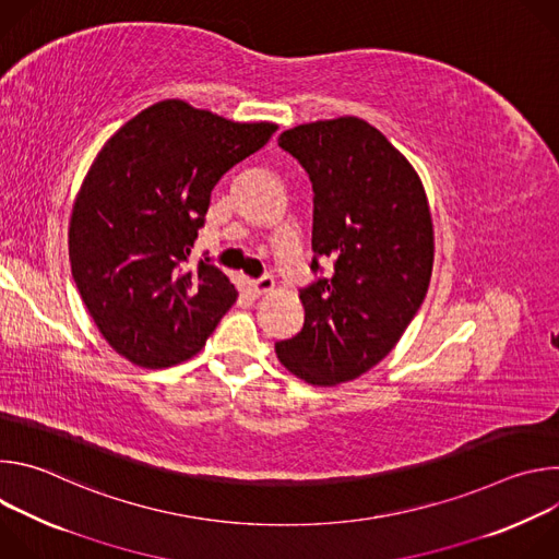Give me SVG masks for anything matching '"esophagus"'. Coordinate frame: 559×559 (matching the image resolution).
I'll use <instances>...</instances> for the list:
<instances>
[{
  "label": "esophagus",
  "mask_w": 559,
  "mask_h": 559,
  "mask_svg": "<svg viewBox=\"0 0 559 559\" xmlns=\"http://www.w3.org/2000/svg\"><path fill=\"white\" fill-rule=\"evenodd\" d=\"M248 289H250V294L252 296H265V294H270L272 289H274V278L272 276H263V278H259V281H250L248 283Z\"/></svg>",
  "instance_id": "obj_1"
}]
</instances>
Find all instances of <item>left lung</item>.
I'll return each mask as SVG.
<instances>
[{
  "label": "left lung",
  "instance_id": "obj_1",
  "mask_svg": "<svg viewBox=\"0 0 559 559\" xmlns=\"http://www.w3.org/2000/svg\"><path fill=\"white\" fill-rule=\"evenodd\" d=\"M278 145L309 175L311 250L334 261V274L300 289L302 330L274 349L307 384L336 386L376 367L427 296L429 199L407 156L365 119L300 123L285 130Z\"/></svg>",
  "mask_w": 559,
  "mask_h": 559
}]
</instances>
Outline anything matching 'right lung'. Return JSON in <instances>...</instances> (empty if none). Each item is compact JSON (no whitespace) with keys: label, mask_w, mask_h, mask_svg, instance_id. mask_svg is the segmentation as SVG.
Segmentation results:
<instances>
[{"label":"right lung","mask_w":559,"mask_h":559,"mask_svg":"<svg viewBox=\"0 0 559 559\" xmlns=\"http://www.w3.org/2000/svg\"><path fill=\"white\" fill-rule=\"evenodd\" d=\"M276 123H241L164 99L97 152L68 225L72 278L108 345L145 369L197 356L238 289L210 261L188 270L218 179Z\"/></svg>","instance_id":"right-lung-1"}]
</instances>
